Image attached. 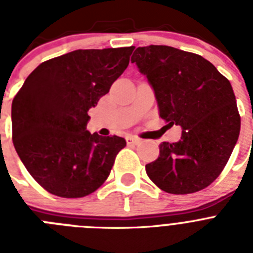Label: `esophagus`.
Segmentation results:
<instances>
[{"mask_svg":"<svg viewBox=\"0 0 253 253\" xmlns=\"http://www.w3.org/2000/svg\"><path fill=\"white\" fill-rule=\"evenodd\" d=\"M126 143H128L129 146H137V144H139L140 143V139H138V138L135 137H126Z\"/></svg>","mask_w":253,"mask_h":253,"instance_id":"obj_1","label":"esophagus"}]
</instances>
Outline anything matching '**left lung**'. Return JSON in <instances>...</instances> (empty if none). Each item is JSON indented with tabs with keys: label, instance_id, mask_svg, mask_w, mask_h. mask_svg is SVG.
Wrapping results in <instances>:
<instances>
[{
	"label": "left lung",
	"instance_id": "8db88e82",
	"mask_svg": "<svg viewBox=\"0 0 253 253\" xmlns=\"http://www.w3.org/2000/svg\"><path fill=\"white\" fill-rule=\"evenodd\" d=\"M131 63L153 88L161 118L182 128L178 142L161 144L147 175L169 194L205 189L220 175L240 135L231 82L202 55L167 45L139 46Z\"/></svg>",
	"mask_w": 253,
	"mask_h": 253
}]
</instances>
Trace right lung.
Here are the masks:
<instances>
[{
  "label": "right lung",
  "mask_w": 253,
  "mask_h": 253,
  "mask_svg": "<svg viewBox=\"0 0 253 253\" xmlns=\"http://www.w3.org/2000/svg\"><path fill=\"white\" fill-rule=\"evenodd\" d=\"M133 46L78 49L37 67L11 107L12 142L34 180L60 198H82L110 175L122 137L87 130L95 107L129 64Z\"/></svg>",
  "instance_id": "add662e5"
}]
</instances>
